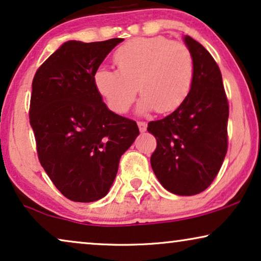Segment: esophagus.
I'll list each match as a JSON object with an SVG mask.
<instances>
[{
  "label": "esophagus",
  "instance_id": "1",
  "mask_svg": "<svg viewBox=\"0 0 261 261\" xmlns=\"http://www.w3.org/2000/svg\"><path fill=\"white\" fill-rule=\"evenodd\" d=\"M138 127H139V130H140L141 133H144V132H146V129H147V124H146L145 122H142V121H139Z\"/></svg>",
  "mask_w": 261,
  "mask_h": 261
}]
</instances>
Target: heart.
<instances>
[{
    "mask_svg": "<svg viewBox=\"0 0 261 261\" xmlns=\"http://www.w3.org/2000/svg\"><path fill=\"white\" fill-rule=\"evenodd\" d=\"M116 70L99 67L94 74L96 90L114 113L130 108L139 91L140 112L166 114L183 105L195 77L194 57L183 42L165 37L137 38L114 55Z\"/></svg>",
    "mask_w": 261,
    "mask_h": 261,
    "instance_id": "b5f03b06",
    "label": "heart"
}]
</instances>
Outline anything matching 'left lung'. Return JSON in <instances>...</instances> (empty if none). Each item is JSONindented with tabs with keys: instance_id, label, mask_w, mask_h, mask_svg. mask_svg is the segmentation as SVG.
I'll return each instance as SVG.
<instances>
[{
	"instance_id": "8db88e82",
	"label": "left lung",
	"mask_w": 261,
	"mask_h": 261,
	"mask_svg": "<svg viewBox=\"0 0 261 261\" xmlns=\"http://www.w3.org/2000/svg\"><path fill=\"white\" fill-rule=\"evenodd\" d=\"M184 41L192 53L195 77L183 105L147 130L155 137L153 172L167 191L192 196L204 191L222 166L228 149L229 105L222 74L212 55L191 37Z\"/></svg>"
}]
</instances>
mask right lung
Segmentation results:
<instances>
[{
    "instance_id": "1",
    "label": "right lung",
    "mask_w": 261,
    "mask_h": 261,
    "mask_svg": "<svg viewBox=\"0 0 261 261\" xmlns=\"http://www.w3.org/2000/svg\"><path fill=\"white\" fill-rule=\"evenodd\" d=\"M121 41H66L33 78L30 122L39 162L71 201L105 197L121 155L139 135L137 122L110 112L94 84L95 72Z\"/></svg>"
}]
</instances>
